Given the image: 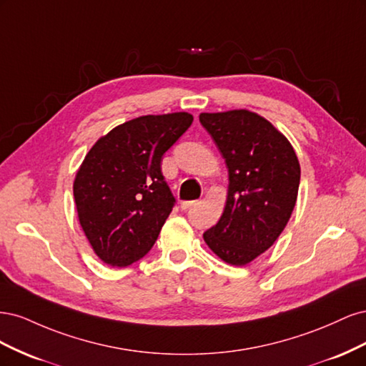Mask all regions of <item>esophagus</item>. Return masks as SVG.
I'll use <instances>...</instances> for the list:
<instances>
[{
  "mask_svg": "<svg viewBox=\"0 0 366 366\" xmlns=\"http://www.w3.org/2000/svg\"><path fill=\"white\" fill-rule=\"evenodd\" d=\"M195 204H197V202H182L180 206H182L183 210H187V209H191V207L195 206Z\"/></svg>",
  "mask_w": 366,
  "mask_h": 366,
  "instance_id": "1",
  "label": "esophagus"
}]
</instances>
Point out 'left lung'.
I'll list each match as a JSON object with an SVG mask.
<instances>
[{
  "instance_id": "obj_1",
  "label": "left lung",
  "mask_w": 366,
  "mask_h": 366,
  "mask_svg": "<svg viewBox=\"0 0 366 366\" xmlns=\"http://www.w3.org/2000/svg\"><path fill=\"white\" fill-rule=\"evenodd\" d=\"M200 124L229 169L224 212L203 237L221 259L244 265L267 250L289 223L301 168L290 142L247 109L202 113Z\"/></svg>"
}]
</instances>
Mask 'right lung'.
Returning <instances> with one entry per match:
<instances>
[{
    "label": "right lung",
    "instance_id": "1",
    "mask_svg": "<svg viewBox=\"0 0 366 366\" xmlns=\"http://www.w3.org/2000/svg\"><path fill=\"white\" fill-rule=\"evenodd\" d=\"M192 120L187 113L132 119L85 156L73 194L79 223L104 262L127 267L154 246L175 204L162 159Z\"/></svg>",
    "mask_w": 366,
    "mask_h": 366
}]
</instances>
